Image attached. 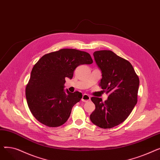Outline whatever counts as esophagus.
<instances>
[{
	"instance_id": "esophagus-1",
	"label": "esophagus",
	"mask_w": 160,
	"mask_h": 160,
	"mask_svg": "<svg viewBox=\"0 0 160 160\" xmlns=\"http://www.w3.org/2000/svg\"><path fill=\"white\" fill-rule=\"evenodd\" d=\"M89 100H90V97L87 94H83L82 98V101L86 102H88Z\"/></svg>"
}]
</instances>
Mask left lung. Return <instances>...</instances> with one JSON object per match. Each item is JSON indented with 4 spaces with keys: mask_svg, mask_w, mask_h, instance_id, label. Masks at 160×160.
<instances>
[{
    "mask_svg": "<svg viewBox=\"0 0 160 160\" xmlns=\"http://www.w3.org/2000/svg\"><path fill=\"white\" fill-rule=\"evenodd\" d=\"M93 56L102 71L99 86L110 95L104 102L91 98L95 110L90 119L100 128H112L127 119L137 104L139 79L132 64L111 50L95 51Z\"/></svg>",
    "mask_w": 160,
    "mask_h": 160,
    "instance_id": "obj_1",
    "label": "left lung"
}]
</instances>
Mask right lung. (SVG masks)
Segmentation results:
<instances>
[{
  "mask_svg": "<svg viewBox=\"0 0 160 160\" xmlns=\"http://www.w3.org/2000/svg\"><path fill=\"white\" fill-rule=\"evenodd\" d=\"M92 63L89 53L74 48L60 49L39 59L32 68L25 91L30 110L39 122L58 127L67 121L82 95L65 91V78L71 79L80 65Z\"/></svg>",
  "mask_w": 160,
  "mask_h": 160,
  "instance_id": "add662e5",
  "label": "right lung"
}]
</instances>
